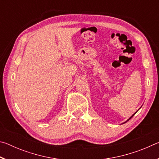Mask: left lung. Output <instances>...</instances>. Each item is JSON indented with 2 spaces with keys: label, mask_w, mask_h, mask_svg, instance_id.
I'll return each instance as SVG.
<instances>
[{
  "label": "left lung",
  "mask_w": 159,
  "mask_h": 159,
  "mask_svg": "<svg viewBox=\"0 0 159 159\" xmlns=\"http://www.w3.org/2000/svg\"><path fill=\"white\" fill-rule=\"evenodd\" d=\"M137 111H136V112H137ZM136 112H135V113H134V114H133V116H130V118H129V119H128V120H130V118H131L132 117H133V116H134V114H136ZM128 120H127V121H128ZM127 121H125V122H127Z\"/></svg>",
  "instance_id": "8db88e82"
}]
</instances>
